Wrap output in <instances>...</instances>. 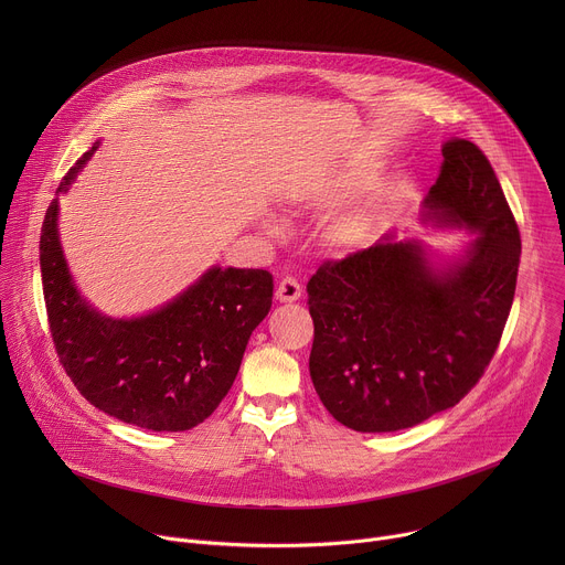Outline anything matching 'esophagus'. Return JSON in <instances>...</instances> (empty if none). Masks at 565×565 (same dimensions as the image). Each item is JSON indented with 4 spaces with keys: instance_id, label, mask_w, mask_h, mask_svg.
<instances>
[{
    "instance_id": "obj_1",
    "label": "esophagus",
    "mask_w": 565,
    "mask_h": 565,
    "mask_svg": "<svg viewBox=\"0 0 565 565\" xmlns=\"http://www.w3.org/2000/svg\"><path fill=\"white\" fill-rule=\"evenodd\" d=\"M275 297L279 301H297L301 297V286L295 277H284L279 284H277V290H275Z\"/></svg>"
}]
</instances>
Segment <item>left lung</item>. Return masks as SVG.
<instances>
[{"mask_svg":"<svg viewBox=\"0 0 565 565\" xmlns=\"http://www.w3.org/2000/svg\"><path fill=\"white\" fill-rule=\"evenodd\" d=\"M427 218L480 232L458 266L436 273L416 241L324 262L310 277V377L329 414L364 434L445 412L490 366L514 301L521 234L488 156L454 138Z\"/></svg>","mask_w":565,"mask_h":565,"instance_id":"left-lung-1","label":"left lung"}]
</instances>
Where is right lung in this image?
Instances as JSON below:
<instances>
[{
  "mask_svg": "<svg viewBox=\"0 0 565 565\" xmlns=\"http://www.w3.org/2000/svg\"><path fill=\"white\" fill-rule=\"evenodd\" d=\"M92 147L62 179L66 192ZM51 338L66 375L100 412L151 431H188L230 391L244 351L273 306V275L210 268L156 312L111 319L75 290L57 236V196L40 236Z\"/></svg>",
  "mask_w": 565,
  "mask_h": 565,
  "instance_id": "add662e5",
  "label": "right lung"
}]
</instances>
